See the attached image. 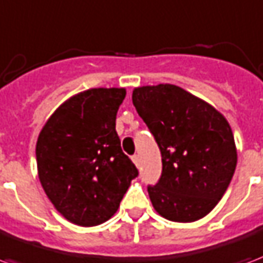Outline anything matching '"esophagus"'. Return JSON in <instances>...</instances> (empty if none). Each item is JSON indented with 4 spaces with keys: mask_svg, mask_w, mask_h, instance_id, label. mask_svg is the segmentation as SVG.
<instances>
[{
    "mask_svg": "<svg viewBox=\"0 0 263 263\" xmlns=\"http://www.w3.org/2000/svg\"><path fill=\"white\" fill-rule=\"evenodd\" d=\"M132 161H133V163H134V165H136V166L140 167V165H141V163H140V157H139V155H133V157H132Z\"/></svg>",
    "mask_w": 263,
    "mask_h": 263,
    "instance_id": "esophagus-1",
    "label": "esophagus"
}]
</instances>
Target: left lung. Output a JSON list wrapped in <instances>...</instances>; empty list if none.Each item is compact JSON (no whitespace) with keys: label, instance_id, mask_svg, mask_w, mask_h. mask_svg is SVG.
Masks as SVG:
<instances>
[{"label":"left lung","instance_id":"obj_1","mask_svg":"<svg viewBox=\"0 0 263 263\" xmlns=\"http://www.w3.org/2000/svg\"><path fill=\"white\" fill-rule=\"evenodd\" d=\"M132 100L161 149L162 176L148 187L154 209L172 222L206 216L236 171L228 119L202 98L167 83L136 87Z\"/></svg>","mask_w":263,"mask_h":263}]
</instances>
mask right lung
Returning <instances> with one entry per match:
<instances>
[{
	"label": "right lung",
	"instance_id": "1",
	"mask_svg": "<svg viewBox=\"0 0 263 263\" xmlns=\"http://www.w3.org/2000/svg\"><path fill=\"white\" fill-rule=\"evenodd\" d=\"M126 88H88L55 109L37 145L45 194L66 220L91 228L109 220L139 172L122 153L116 114Z\"/></svg>",
	"mask_w": 263,
	"mask_h": 263
}]
</instances>
